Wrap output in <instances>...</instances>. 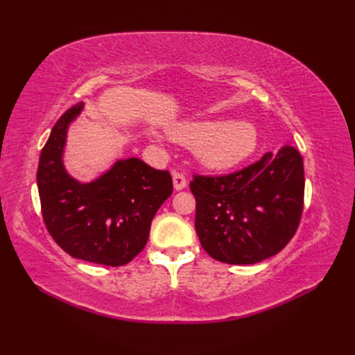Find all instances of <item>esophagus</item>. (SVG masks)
<instances>
[{"label":"esophagus","instance_id":"obj_1","mask_svg":"<svg viewBox=\"0 0 355 355\" xmlns=\"http://www.w3.org/2000/svg\"><path fill=\"white\" fill-rule=\"evenodd\" d=\"M172 177H173V187H175L177 191H182V189H184L186 184H187V180H186V177H184V173L173 171Z\"/></svg>","mask_w":355,"mask_h":355}]
</instances>
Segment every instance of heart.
Masks as SVG:
<instances>
[{
  "label": "heart",
  "mask_w": 355,
  "mask_h": 355,
  "mask_svg": "<svg viewBox=\"0 0 355 355\" xmlns=\"http://www.w3.org/2000/svg\"><path fill=\"white\" fill-rule=\"evenodd\" d=\"M172 137L197 148L198 158L212 169H227L241 163L258 145V131L248 122L207 120L173 128Z\"/></svg>",
  "instance_id": "b5f03b06"
}]
</instances>
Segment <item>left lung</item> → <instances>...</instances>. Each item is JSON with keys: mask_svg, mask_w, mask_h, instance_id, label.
<instances>
[{"mask_svg": "<svg viewBox=\"0 0 355 355\" xmlns=\"http://www.w3.org/2000/svg\"><path fill=\"white\" fill-rule=\"evenodd\" d=\"M195 230L214 259L248 266L275 256L304 210V160L293 146L225 175L193 173Z\"/></svg>", "mask_w": 355, "mask_h": 355, "instance_id": "8db88e82", "label": "left lung"}]
</instances>
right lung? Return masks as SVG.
<instances>
[{
	"label": "right lung",
	"mask_w": 355,
	"mask_h": 355,
	"mask_svg": "<svg viewBox=\"0 0 355 355\" xmlns=\"http://www.w3.org/2000/svg\"><path fill=\"white\" fill-rule=\"evenodd\" d=\"M82 103L59 117L37 164V191L45 227L73 258L119 267L145 248L150 221L172 193V177L140 158L120 160L93 183L80 184L65 172L67 126Z\"/></svg>",
	"instance_id": "right-lung-1"
}]
</instances>
